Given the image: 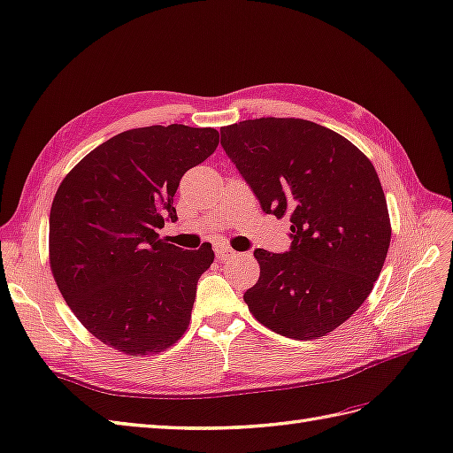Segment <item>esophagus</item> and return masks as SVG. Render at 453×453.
I'll return each mask as SVG.
<instances>
[{"mask_svg": "<svg viewBox=\"0 0 453 453\" xmlns=\"http://www.w3.org/2000/svg\"><path fill=\"white\" fill-rule=\"evenodd\" d=\"M214 250H216V257H218V258H224V257L234 255V249H231L229 245H224V243L216 245V247H214Z\"/></svg>", "mask_w": 453, "mask_h": 453, "instance_id": "esophagus-1", "label": "esophagus"}]
</instances>
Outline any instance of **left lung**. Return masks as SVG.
<instances>
[{"label":"left lung","instance_id":"obj_1","mask_svg":"<svg viewBox=\"0 0 453 453\" xmlns=\"http://www.w3.org/2000/svg\"><path fill=\"white\" fill-rule=\"evenodd\" d=\"M219 134L262 210L291 214L289 250H255L260 278L247 307L272 332L319 340L361 307L384 266L392 229L374 165L304 119H247Z\"/></svg>","mask_w":453,"mask_h":453}]
</instances>
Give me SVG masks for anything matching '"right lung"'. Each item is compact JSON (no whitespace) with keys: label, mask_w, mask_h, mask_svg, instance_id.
<instances>
[{"label":"right lung","mask_w":453,"mask_h":453,"mask_svg":"<svg viewBox=\"0 0 453 453\" xmlns=\"http://www.w3.org/2000/svg\"><path fill=\"white\" fill-rule=\"evenodd\" d=\"M218 131L187 125L131 129L102 142L63 179L50 212V266L69 309L94 338L150 355L181 338L196 281L214 262L157 235L175 222L187 170L216 150Z\"/></svg>","instance_id":"add662e5"}]
</instances>
